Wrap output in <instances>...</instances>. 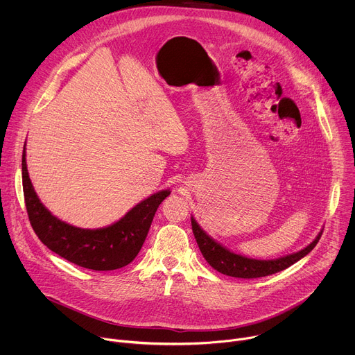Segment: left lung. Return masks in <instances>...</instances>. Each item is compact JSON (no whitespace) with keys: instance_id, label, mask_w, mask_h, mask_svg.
Returning a JSON list of instances; mask_svg holds the SVG:
<instances>
[{"instance_id":"8db88e82","label":"left lung","mask_w":355,"mask_h":355,"mask_svg":"<svg viewBox=\"0 0 355 355\" xmlns=\"http://www.w3.org/2000/svg\"><path fill=\"white\" fill-rule=\"evenodd\" d=\"M192 232L195 236V240L198 243V247L202 252V256L208 261V264L215 268L216 271L234 277V278H260L272 275L275 272H279L300 259L305 257L306 254L315 248L318 241L320 240V236L323 230L319 233V236L303 250L293 252V254L277 259V260H254V259H247L240 254H234L230 250L215 241L211 236H208L200 226L195 222L193 218H191Z\"/></svg>"}]
</instances>
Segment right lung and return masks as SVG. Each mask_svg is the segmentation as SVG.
<instances>
[{
    "instance_id": "obj_1",
    "label": "right lung",
    "mask_w": 355,
    "mask_h": 355,
    "mask_svg": "<svg viewBox=\"0 0 355 355\" xmlns=\"http://www.w3.org/2000/svg\"><path fill=\"white\" fill-rule=\"evenodd\" d=\"M22 187L26 212L40 241L64 260L95 271L118 270L135 260L146 240L150 225L168 189L153 193L132 208L121 220L103 229H81L62 222L39 200L22 153Z\"/></svg>"
}]
</instances>
